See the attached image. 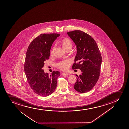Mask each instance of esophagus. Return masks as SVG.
Wrapping results in <instances>:
<instances>
[{"label": "esophagus", "instance_id": "34e87169", "mask_svg": "<svg viewBox=\"0 0 129 129\" xmlns=\"http://www.w3.org/2000/svg\"><path fill=\"white\" fill-rule=\"evenodd\" d=\"M61 75H62V76H67L69 74H67V73H62Z\"/></svg>", "mask_w": 129, "mask_h": 129}]
</instances>
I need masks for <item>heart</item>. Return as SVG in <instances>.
I'll return each mask as SVG.
<instances>
[{
    "mask_svg": "<svg viewBox=\"0 0 129 129\" xmlns=\"http://www.w3.org/2000/svg\"><path fill=\"white\" fill-rule=\"evenodd\" d=\"M61 44L62 47L66 51L68 49H71L72 47V42L69 39H64L61 42ZM52 52H51V54H52ZM72 62L70 60H65L61 61L58 63L56 64V66L58 68L60 69L65 71L68 69L70 65H71Z\"/></svg>",
    "mask_w": 129,
    "mask_h": 129,
    "instance_id": "obj_1",
    "label": "heart"
}]
</instances>
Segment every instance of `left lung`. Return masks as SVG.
<instances>
[{
    "label": "left lung",
    "mask_w": 129,
    "mask_h": 129,
    "mask_svg": "<svg viewBox=\"0 0 129 129\" xmlns=\"http://www.w3.org/2000/svg\"><path fill=\"white\" fill-rule=\"evenodd\" d=\"M77 46V52L73 69H80L74 86L77 92L84 93L90 91L99 79L102 58L99 49L92 37L80 30L67 33Z\"/></svg>",
    "instance_id": "obj_1"
}]
</instances>
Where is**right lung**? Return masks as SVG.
I'll use <instances>...</instances> for the list:
<instances>
[{"label":"right lung","mask_w":129,"mask_h":129,"mask_svg":"<svg viewBox=\"0 0 129 129\" xmlns=\"http://www.w3.org/2000/svg\"><path fill=\"white\" fill-rule=\"evenodd\" d=\"M60 36L58 34H40L31 42L27 49L24 70L31 89L38 95L47 96L57 86L59 71H53L50 75L43 69L44 62L50 56L53 42Z\"/></svg>","instance_id":"add662e5"}]
</instances>
